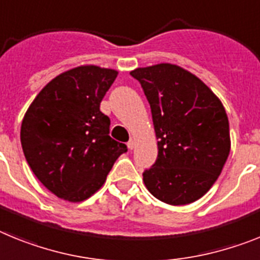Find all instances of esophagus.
<instances>
[{
  "instance_id": "esophagus-1",
  "label": "esophagus",
  "mask_w": 260,
  "mask_h": 260,
  "mask_svg": "<svg viewBox=\"0 0 260 260\" xmlns=\"http://www.w3.org/2000/svg\"><path fill=\"white\" fill-rule=\"evenodd\" d=\"M128 148H129L131 150L136 148V140H129V141H128Z\"/></svg>"
}]
</instances>
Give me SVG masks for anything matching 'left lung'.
<instances>
[{
	"instance_id": "8db88e82",
	"label": "left lung",
	"mask_w": 260,
	"mask_h": 260,
	"mask_svg": "<svg viewBox=\"0 0 260 260\" xmlns=\"http://www.w3.org/2000/svg\"><path fill=\"white\" fill-rule=\"evenodd\" d=\"M152 108L158 157L143 174L158 200L186 205L208 192L230 153L229 120L218 96L200 78L178 65L131 72Z\"/></svg>"
}]
</instances>
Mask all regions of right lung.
Segmentation results:
<instances>
[{
	"label": "right lung",
	"mask_w": 260,
	"mask_h": 260,
	"mask_svg": "<svg viewBox=\"0 0 260 260\" xmlns=\"http://www.w3.org/2000/svg\"><path fill=\"white\" fill-rule=\"evenodd\" d=\"M117 72L81 65L49 81L27 108L21 143L43 186L67 202L89 199L106 182L125 144L110 137L101 102Z\"/></svg>",
	"instance_id": "obj_1"
}]
</instances>
